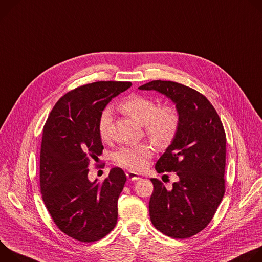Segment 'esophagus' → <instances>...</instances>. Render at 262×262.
Segmentation results:
<instances>
[{"label": "esophagus", "instance_id": "34e87169", "mask_svg": "<svg viewBox=\"0 0 262 262\" xmlns=\"http://www.w3.org/2000/svg\"><path fill=\"white\" fill-rule=\"evenodd\" d=\"M127 178L129 179V180H131V181H135V180H138V179H140V176L138 175L137 172H135V171H127Z\"/></svg>", "mask_w": 262, "mask_h": 262}]
</instances>
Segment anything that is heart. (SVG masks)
I'll return each instance as SVG.
<instances>
[{"label":"heart","instance_id":"b5f03b06","mask_svg":"<svg viewBox=\"0 0 262 262\" xmlns=\"http://www.w3.org/2000/svg\"><path fill=\"white\" fill-rule=\"evenodd\" d=\"M119 109L144 126L146 133L160 146L169 143L177 132L179 126L177 111L168 106L158 108L157 104L148 97L131 95L120 103ZM111 121V110L105 109L98 122V132L103 140L109 137ZM151 157L152 149L144 143L123 147L113 155L116 163L132 170H141L146 167Z\"/></svg>","mask_w":262,"mask_h":262}]
</instances>
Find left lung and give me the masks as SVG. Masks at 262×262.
<instances>
[{
  "mask_svg": "<svg viewBox=\"0 0 262 262\" xmlns=\"http://www.w3.org/2000/svg\"><path fill=\"white\" fill-rule=\"evenodd\" d=\"M138 89L168 98L179 116L177 132L155 165L159 173L176 172L178 181L167 190L159 180L151 179V222L169 237H190L210 223L225 193L223 124L206 97L190 87L154 80Z\"/></svg>",
  "mask_w": 262,
  "mask_h": 262,
  "instance_id": "8db88e82",
  "label": "left lung"
}]
</instances>
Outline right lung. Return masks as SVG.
<instances>
[{
	"label": "right lung",
	"instance_id": "right-lung-1",
	"mask_svg": "<svg viewBox=\"0 0 262 262\" xmlns=\"http://www.w3.org/2000/svg\"><path fill=\"white\" fill-rule=\"evenodd\" d=\"M131 82L99 81L69 92L53 107L43 127L40 190L54 223L63 233L84 243L106 236L118 221V200L126 183L113 167L104 182L89 179L92 159L104 149L98 132L108 103Z\"/></svg>",
	"mask_w": 262,
	"mask_h": 262
}]
</instances>
